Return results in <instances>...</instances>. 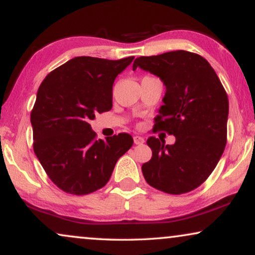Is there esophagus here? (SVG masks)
<instances>
[{"label":"esophagus","mask_w":255,"mask_h":255,"mask_svg":"<svg viewBox=\"0 0 255 255\" xmlns=\"http://www.w3.org/2000/svg\"><path fill=\"white\" fill-rule=\"evenodd\" d=\"M144 142V138L142 136H138V135H135L134 136V143L135 144H142Z\"/></svg>","instance_id":"obj_1"}]
</instances>
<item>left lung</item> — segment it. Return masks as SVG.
Returning <instances> with one entry per match:
<instances>
[{
  "instance_id": "left-lung-1",
  "label": "left lung",
  "mask_w": 255,
  "mask_h": 255,
  "mask_svg": "<svg viewBox=\"0 0 255 255\" xmlns=\"http://www.w3.org/2000/svg\"><path fill=\"white\" fill-rule=\"evenodd\" d=\"M148 71L165 85L156 130L174 135V144L147 140L151 159L142 164L152 188L181 195L198 188L211 175L226 145L229 99L208 60L189 51L138 57L133 70Z\"/></svg>"
}]
</instances>
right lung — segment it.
Returning <instances> with one entry per match:
<instances>
[{"instance_id":"add662e5","label":"right lung","mask_w":255,"mask_h":255,"mask_svg":"<svg viewBox=\"0 0 255 255\" xmlns=\"http://www.w3.org/2000/svg\"><path fill=\"white\" fill-rule=\"evenodd\" d=\"M133 59L76 57L40 84L30 118L33 151L63 191L83 196L101 189L133 145L126 133L98 140L90 125L97 113L111 111L115 78Z\"/></svg>"}]
</instances>
